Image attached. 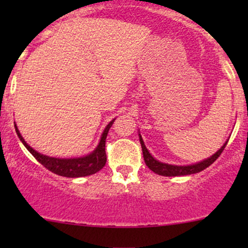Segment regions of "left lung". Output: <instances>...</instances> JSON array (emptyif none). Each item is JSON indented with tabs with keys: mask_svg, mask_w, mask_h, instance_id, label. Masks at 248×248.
Masks as SVG:
<instances>
[{
	"mask_svg": "<svg viewBox=\"0 0 248 248\" xmlns=\"http://www.w3.org/2000/svg\"><path fill=\"white\" fill-rule=\"evenodd\" d=\"M139 136H140V143L142 147V153H143V158H144V162H146L147 167L149 168L152 171L157 173V175L169 176V177L170 176L191 175V173L199 172V171H202V170L206 169L207 167L211 166L213 162H215L219 157V156H220V154L223 153L224 148L226 147V144H227V141H226L224 143V146L221 147L217 153L213 154L211 157L206 158V160H204L202 162H198V163H196V164H191V166H172V164L162 163V162L155 160V158L152 156V154L148 152L146 146H144V142H143V140H142L140 134H139Z\"/></svg>",
	"mask_w": 248,
	"mask_h": 248,
	"instance_id": "left-lung-1",
	"label": "left lung"
}]
</instances>
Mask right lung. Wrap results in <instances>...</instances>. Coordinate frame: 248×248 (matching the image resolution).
<instances>
[{"label":"right lung","mask_w":248,"mask_h":248,"mask_svg":"<svg viewBox=\"0 0 248 248\" xmlns=\"http://www.w3.org/2000/svg\"><path fill=\"white\" fill-rule=\"evenodd\" d=\"M114 120L110 121L106 126V128H105L98 147H96L92 153L88 154L86 156H82V157L76 158H56L39 154L38 152H36V150H33L32 148L24 141V139L22 138V135L19 134V130L17 129L16 124L15 129L19 140L22 141V143L24 144L25 148H27V149L32 154L33 157H35L42 166L46 168L47 170L56 173V175L64 176V177H84V176H90L98 172L99 170H101L102 168L105 167V164H106L107 157L106 150H105V144H106L108 130L112 127Z\"/></svg>","instance_id":"obj_1"}]
</instances>
